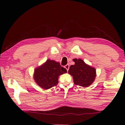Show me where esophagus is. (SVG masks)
<instances>
[{
	"label": "esophagus",
	"instance_id": "obj_1",
	"mask_svg": "<svg viewBox=\"0 0 125 125\" xmlns=\"http://www.w3.org/2000/svg\"><path fill=\"white\" fill-rule=\"evenodd\" d=\"M64 67H65V68L67 69V71H68L69 68V64H67V65H65Z\"/></svg>",
	"mask_w": 125,
	"mask_h": 125
}]
</instances>
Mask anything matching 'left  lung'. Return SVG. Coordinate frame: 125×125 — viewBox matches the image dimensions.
I'll return each instance as SVG.
<instances>
[{
	"instance_id": "1",
	"label": "left lung",
	"mask_w": 125,
	"mask_h": 125,
	"mask_svg": "<svg viewBox=\"0 0 125 125\" xmlns=\"http://www.w3.org/2000/svg\"><path fill=\"white\" fill-rule=\"evenodd\" d=\"M75 64L69 67L68 73L73 77L75 85L88 87L93 83L96 76V69L80 58L73 59Z\"/></svg>"
}]
</instances>
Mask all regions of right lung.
I'll return each instance as SVG.
<instances>
[{
    "instance_id": "add662e5",
    "label": "right lung",
    "mask_w": 125,
    "mask_h": 125,
    "mask_svg": "<svg viewBox=\"0 0 125 125\" xmlns=\"http://www.w3.org/2000/svg\"><path fill=\"white\" fill-rule=\"evenodd\" d=\"M65 73L67 69L61 67L60 63L48 59L35 69L33 79L39 86L47 90L57 85L59 76Z\"/></svg>"
}]
</instances>
